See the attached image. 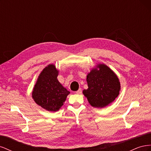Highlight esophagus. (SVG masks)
I'll return each instance as SVG.
<instances>
[{"label":"esophagus","mask_w":151,"mask_h":151,"mask_svg":"<svg viewBox=\"0 0 151 151\" xmlns=\"http://www.w3.org/2000/svg\"><path fill=\"white\" fill-rule=\"evenodd\" d=\"M76 94H81V93H82V89H81V88L79 89L77 91H76Z\"/></svg>","instance_id":"obj_1"}]
</instances>
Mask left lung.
I'll list each match as a JSON object with an SVG mask.
<instances>
[{
	"mask_svg": "<svg viewBox=\"0 0 151 151\" xmlns=\"http://www.w3.org/2000/svg\"><path fill=\"white\" fill-rule=\"evenodd\" d=\"M86 81L88 88L83 93L94 108L108 106L119 95V79L115 72L103 63L93 68L87 76Z\"/></svg>",
	"mask_w": 151,
	"mask_h": 151,
	"instance_id": "obj_1",
	"label": "left lung"
}]
</instances>
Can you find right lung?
<instances>
[{
    "mask_svg": "<svg viewBox=\"0 0 151 151\" xmlns=\"http://www.w3.org/2000/svg\"><path fill=\"white\" fill-rule=\"evenodd\" d=\"M58 70L50 64L40 73L32 92L35 103L49 111H57L70 93L57 79Z\"/></svg>",
    "mask_w": 151,
    "mask_h": 151,
    "instance_id": "1",
    "label": "right lung"
}]
</instances>
